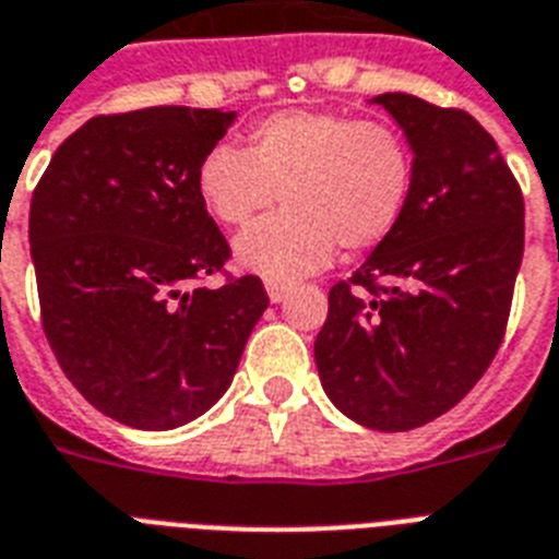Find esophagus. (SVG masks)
Instances as JSON below:
<instances>
[{"instance_id": "obj_1", "label": "esophagus", "mask_w": 559, "mask_h": 559, "mask_svg": "<svg viewBox=\"0 0 559 559\" xmlns=\"http://www.w3.org/2000/svg\"><path fill=\"white\" fill-rule=\"evenodd\" d=\"M266 296H270L272 305H281V301L289 296V284H281V281H266Z\"/></svg>"}]
</instances>
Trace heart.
I'll return each instance as SVG.
<instances>
[{
  "instance_id": "heart-1",
  "label": "heart",
  "mask_w": 559,
  "mask_h": 559,
  "mask_svg": "<svg viewBox=\"0 0 559 559\" xmlns=\"http://www.w3.org/2000/svg\"><path fill=\"white\" fill-rule=\"evenodd\" d=\"M415 191V156L394 127L322 109H284L214 144L197 168V197L223 226H246L281 197L287 209L235 240L246 272L293 281L322 270L336 246L371 249L397 228Z\"/></svg>"
}]
</instances>
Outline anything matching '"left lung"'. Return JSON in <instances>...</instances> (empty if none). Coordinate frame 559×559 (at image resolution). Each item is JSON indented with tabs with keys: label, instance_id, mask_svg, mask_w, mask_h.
Returning a JSON list of instances; mask_svg holds the SVG:
<instances>
[{
	"label": "left lung",
	"instance_id": "1",
	"mask_svg": "<svg viewBox=\"0 0 559 559\" xmlns=\"http://www.w3.org/2000/svg\"><path fill=\"white\" fill-rule=\"evenodd\" d=\"M371 104L406 135L415 191L397 228L331 289L313 350L342 415L406 432L450 412L493 362L525 249V202L493 135L464 109L406 92Z\"/></svg>",
	"mask_w": 559,
	"mask_h": 559
}]
</instances>
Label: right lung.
<instances>
[{
  "label": "right lung",
  "instance_id": "add662e5",
  "mask_svg": "<svg viewBox=\"0 0 559 559\" xmlns=\"http://www.w3.org/2000/svg\"><path fill=\"white\" fill-rule=\"evenodd\" d=\"M235 118L191 107L90 118L57 147L31 200L48 345L92 406L133 429L165 432L205 415L270 305L254 275L193 287L228 261L197 168Z\"/></svg>",
  "mask_w": 559,
  "mask_h": 559
}]
</instances>
